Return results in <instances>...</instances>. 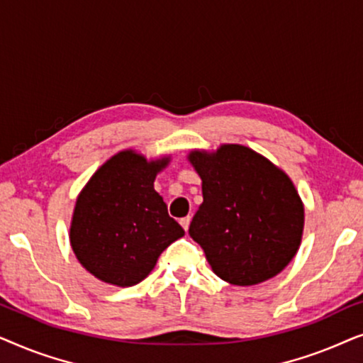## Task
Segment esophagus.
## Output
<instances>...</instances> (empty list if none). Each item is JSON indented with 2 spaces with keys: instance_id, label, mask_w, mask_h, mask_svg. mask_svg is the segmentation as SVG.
Instances as JSON below:
<instances>
[{
  "instance_id": "esophagus-1",
  "label": "esophagus",
  "mask_w": 363,
  "mask_h": 363,
  "mask_svg": "<svg viewBox=\"0 0 363 363\" xmlns=\"http://www.w3.org/2000/svg\"><path fill=\"white\" fill-rule=\"evenodd\" d=\"M190 223H191L190 216H185V218H182V220H180V225L183 226V230H185V231H188V228H190Z\"/></svg>"
}]
</instances>
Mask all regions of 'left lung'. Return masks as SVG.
Returning <instances> with one entry per match:
<instances>
[{
    "label": "left lung",
    "mask_w": 363,
    "mask_h": 363,
    "mask_svg": "<svg viewBox=\"0 0 363 363\" xmlns=\"http://www.w3.org/2000/svg\"><path fill=\"white\" fill-rule=\"evenodd\" d=\"M186 158L203 191L188 233L213 272L233 286L279 274L299 251L304 231V203L287 173L240 143L195 148Z\"/></svg>",
    "instance_id": "1"
}]
</instances>
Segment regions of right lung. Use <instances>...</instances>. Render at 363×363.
Returning <instances> with one entry per match:
<instances>
[{
    "mask_svg": "<svg viewBox=\"0 0 363 363\" xmlns=\"http://www.w3.org/2000/svg\"><path fill=\"white\" fill-rule=\"evenodd\" d=\"M170 160V155L148 160L127 148L99 167L79 193L69 241L77 261L99 281L138 284L162 252L185 235L153 188Z\"/></svg>",
    "mask_w": 363,
    "mask_h": 363,
    "instance_id": "right-lung-1",
    "label": "right lung"
}]
</instances>
